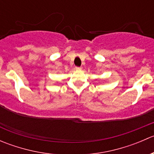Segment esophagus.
<instances>
[{
	"label": "esophagus",
	"mask_w": 154,
	"mask_h": 154,
	"mask_svg": "<svg viewBox=\"0 0 154 154\" xmlns=\"http://www.w3.org/2000/svg\"><path fill=\"white\" fill-rule=\"evenodd\" d=\"M75 69L76 70H81V67H79V66H76Z\"/></svg>",
	"instance_id": "obj_1"
}]
</instances>
